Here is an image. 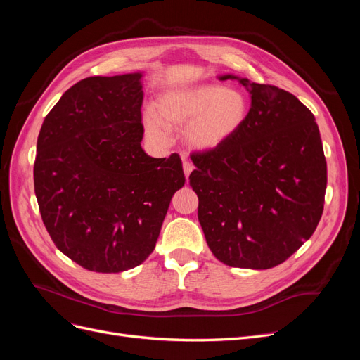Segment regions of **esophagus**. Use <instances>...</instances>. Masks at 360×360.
Segmentation results:
<instances>
[{
    "instance_id": "1",
    "label": "esophagus",
    "mask_w": 360,
    "mask_h": 360,
    "mask_svg": "<svg viewBox=\"0 0 360 360\" xmlns=\"http://www.w3.org/2000/svg\"><path fill=\"white\" fill-rule=\"evenodd\" d=\"M192 169H193L192 163L186 158H183V171H184V176H186V179L189 177V174L192 172Z\"/></svg>"
}]
</instances>
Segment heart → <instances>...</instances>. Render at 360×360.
<instances>
[{
	"label": "heart",
	"mask_w": 360,
	"mask_h": 360,
	"mask_svg": "<svg viewBox=\"0 0 360 360\" xmlns=\"http://www.w3.org/2000/svg\"><path fill=\"white\" fill-rule=\"evenodd\" d=\"M249 103L234 89L201 84L163 91L155 111L143 115L146 135L158 146L169 143V129H181L184 143L192 150L212 151L228 143L246 122Z\"/></svg>",
	"instance_id": "b5f03b06"
}]
</instances>
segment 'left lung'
<instances>
[{"instance_id": "8db88e82", "label": "left lung", "mask_w": 360, "mask_h": 360, "mask_svg": "<svg viewBox=\"0 0 360 360\" xmlns=\"http://www.w3.org/2000/svg\"><path fill=\"white\" fill-rule=\"evenodd\" d=\"M250 96L246 122L225 143L192 155L191 186L213 255L271 269L308 240L323 214L328 165L315 117L296 96L236 75Z\"/></svg>"}]
</instances>
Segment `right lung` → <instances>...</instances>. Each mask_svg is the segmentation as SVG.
Listing matches in <instances>:
<instances>
[{
  "label": "right lung",
  "mask_w": 360,
  "mask_h": 360,
  "mask_svg": "<svg viewBox=\"0 0 360 360\" xmlns=\"http://www.w3.org/2000/svg\"><path fill=\"white\" fill-rule=\"evenodd\" d=\"M143 72L75 84L45 117L34 191L43 224L64 255L118 274L153 252L172 195L184 184L179 155L141 147Z\"/></svg>",
  "instance_id": "obj_1"
}]
</instances>
